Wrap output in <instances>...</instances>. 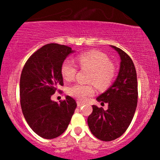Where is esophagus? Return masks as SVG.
Here are the masks:
<instances>
[{
  "mask_svg": "<svg viewBox=\"0 0 160 160\" xmlns=\"http://www.w3.org/2000/svg\"><path fill=\"white\" fill-rule=\"evenodd\" d=\"M77 106H78V107H81V106L84 105V103L80 102V101H77Z\"/></svg>",
  "mask_w": 160,
  "mask_h": 160,
  "instance_id": "1",
  "label": "esophagus"
}]
</instances>
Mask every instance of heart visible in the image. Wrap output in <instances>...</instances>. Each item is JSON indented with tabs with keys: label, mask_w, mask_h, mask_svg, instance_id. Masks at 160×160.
Listing matches in <instances>:
<instances>
[{
	"label": "heart",
	"mask_w": 160,
	"mask_h": 160,
	"mask_svg": "<svg viewBox=\"0 0 160 160\" xmlns=\"http://www.w3.org/2000/svg\"><path fill=\"white\" fill-rule=\"evenodd\" d=\"M77 61L82 68L91 70L89 81L94 82L99 88H107L114 79L115 69L108 57L101 52L90 51L83 53L77 58ZM77 71V66L72 59H66L61 66V74L64 80L67 81L73 80ZM68 93L80 101H85L94 93V87L92 84L77 83L69 88Z\"/></svg>",
	"instance_id": "1"
}]
</instances>
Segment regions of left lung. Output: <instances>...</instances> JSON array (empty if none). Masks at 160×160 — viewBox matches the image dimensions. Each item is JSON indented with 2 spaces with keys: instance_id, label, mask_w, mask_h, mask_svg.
I'll list each match as a JSON object with an SVG mask.
<instances>
[{
  "instance_id": "1",
  "label": "left lung",
  "mask_w": 160,
  "mask_h": 160,
  "mask_svg": "<svg viewBox=\"0 0 160 160\" xmlns=\"http://www.w3.org/2000/svg\"><path fill=\"white\" fill-rule=\"evenodd\" d=\"M120 56V68L117 78L105 92L97 98L108 108L92 105L93 111L88 118L91 133L98 139L109 142L119 138L130 125L138 102V85L135 65L127 53L111 46Z\"/></svg>"
}]
</instances>
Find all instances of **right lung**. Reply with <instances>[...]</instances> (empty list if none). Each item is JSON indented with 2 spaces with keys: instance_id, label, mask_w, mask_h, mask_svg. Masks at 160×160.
Here are the masks:
<instances>
[{
  "instance_id": "right-lung-1",
  "label": "right lung",
  "mask_w": 160,
  "mask_h": 160,
  "mask_svg": "<svg viewBox=\"0 0 160 160\" xmlns=\"http://www.w3.org/2000/svg\"><path fill=\"white\" fill-rule=\"evenodd\" d=\"M74 52L63 45L47 44L28 58L22 70V113L30 128L42 138L51 139L62 135L77 108L75 100L70 96L59 104L51 99L59 87L63 85L62 63Z\"/></svg>"
}]
</instances>
